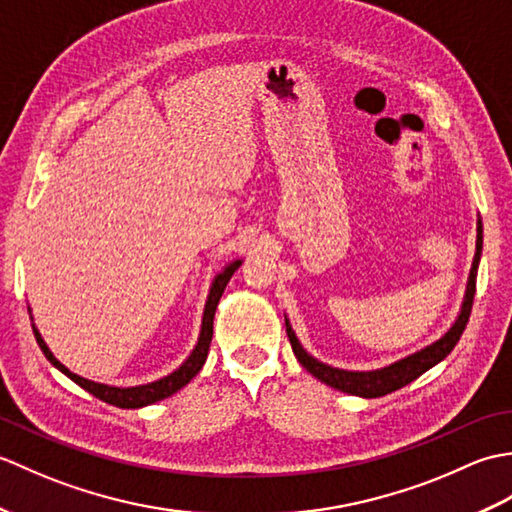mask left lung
Instances as JSON below:
<instances>
[{
    "mask_svg": "<svg viewBox=\"0 0 512 512\" xmlns=\"http://www.w3.org/2000/svg\"><path fill=\"white\" fill-rule=\"evenodd\" d=\"M480 257H482V220H477V239H475V257L471 264V273L469 281H466V290H464V299L458 317L451 323V328L444 332L440 339H436L429 345L420 347V350L411 352L407 356L398 358V361L389 363L385 367H376V369H341L319 361L312 354H308L306 347L301 345L297 339L295 330H292L290 319L286 317V332L292 345V352H295L297 361L308 369V372L321 380V383L330 385L334 389L343 391V394L358 396V398H380L385 394H391L400 387L409 385L411 380H416L424 372H429L431 367H436L447 358L453 347L458 345L460 336L469 323L471 317V308H473V297H475V279H477V266H480Z\"/></svg>",
    "mask_w": 512,
    "mask_h": 512,
    "instance_id": "left-lung-1",
    "label": "left lung"
}]
</instances>
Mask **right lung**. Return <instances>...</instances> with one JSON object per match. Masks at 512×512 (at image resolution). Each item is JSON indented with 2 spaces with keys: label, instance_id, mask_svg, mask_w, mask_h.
Segmentation results:
<instances>
[{
  "label": "right lung",
  "instance_id": "1",
  "mask_svg": "<svg viewBox=\"0 0 512 512\" xmlns=\"http://www.w3.org/2000/svg\"><path fill=\"white\" fill-rule=\"evenodd\" d=\"M244 259H233V262H228L220 273H217L211 281L209 286V295H206V303H204V312H202V325H200V334H198V341H195V347L191 350V354L184 358V361L173 369L171 374L162 376V378H156L151 380V383H143V385H132V387H116V385H105V383H94V380L90 378H83L79 374L70 372L68 367H65L61 361H57V356H54L50 352L48 343L43 341V336L39 332V328L35 323H32V332H35V339L41 347V352L46 354L48 361L59 369V372H63L65 376H68L70 380H74L76 385L83 387L85 391H90L92 396H96L103 402H110V405H116L121 409H140V407H147V405H154V402L158 400H165L169 396L176 394V391H180L184 385H189L193 376L200 372L206 356H209V345H211V339H213V319H215V310H217V303H220V297L222 292L226 288L228 281H231L235 270L242 266ZM28 312H30V321L32 319V310L28 306Z\"/></svg>",
  "mask_w": 512,
  "mask_h": 512
}]
</instances>
